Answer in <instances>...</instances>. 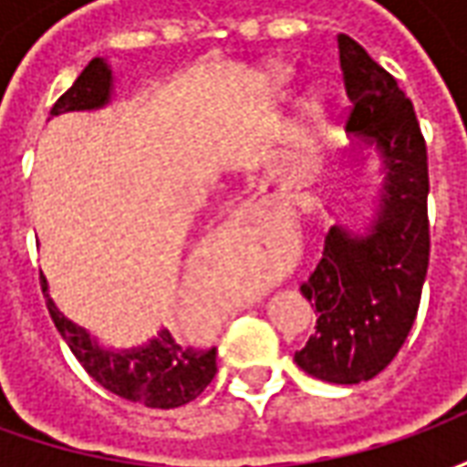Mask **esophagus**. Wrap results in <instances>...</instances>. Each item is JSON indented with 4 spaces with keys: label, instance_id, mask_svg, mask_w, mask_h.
I'll return each mask as SVG.
<instances>
[{
    "label": "esophagus",
    "instance_id": "1",
    "mask_svg": "<svg viewBox=\"0 0 467 467\" xmlns=\"http://www.w3.org/2000/svg\"><path fill=\"white\" fill-rule=\"evenodd\" d=\"M240 214H243V217H253L254 214L253 204H243V207H240Z\"/></svg>",
    "mask_w": 467,
    "mask_h": 467
}]
</instances>
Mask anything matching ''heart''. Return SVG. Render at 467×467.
<instances>
[{
    "mask_svg": "<svg viewBox=\"0 0 467 467\" xmlns=\"http://www.w3.org/2000/svg\"><path fill=\"white\" fill-rule=\"evenodd\" d=\"M305 105H307V109H310V112H320V109H323V95H320V92H313V95L307 97V102H305Z\"/></svg>",
    "mask_w": 467,
    "mask_h": 467,
    "instance_id": "obj_1",
    "label": "heart"
}]
</instances>
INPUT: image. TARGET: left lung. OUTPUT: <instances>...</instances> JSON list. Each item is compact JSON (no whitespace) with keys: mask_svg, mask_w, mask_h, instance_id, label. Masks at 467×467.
<instances>
[{"mask_svg":"<svg viewBox=\"0 0 467 467\" xmlns=\"http://www.w3.org/2000/svg\"><path fill=\"white\" fill-rule=\"evenodd\" d=\"M350 112L348 130L380 147L388 164L382 210L368 237L343 227L325 234L320 263L300 285L315 305V335L295 352L313 378L355 385L400 352L420 307L431 260L428 147L395 77L352 36H337Z\"/></svg>","mask_w":467,"mask_h":467,"instance_id":"8db88e82","label":"left lung"}]
</instances>
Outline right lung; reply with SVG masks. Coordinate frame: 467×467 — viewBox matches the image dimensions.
<instances>
[{
  "mask_svg": "<svg viewBox=\"0 0 467 467\" xmlns=\"http://www.w3.org/2000/svg\"><path fill=\"white\" fill-rule=\"evenodd\" d=\"M109 79H112L109 67L102 59H92L82 69V75L77 77L75 85L57 99L52 115L105 105L109 99ZM42 293L52 323L67 340L69 350L75 352L87 375L124 400L142 402L147 408H162V410L180 408L184 402L194 400L217 375V348L202 350L194 345H180L167 330H162L152 343L140 350L119 352V355L99 350L82 327L69 323L57 310L47 295L45 277H42Z\"/></svg>",
  "mask_w": 467,
  "mask_h": 467,
  "instance_id": "obj_1",
  "label": "right lung"
}]
</instances>
